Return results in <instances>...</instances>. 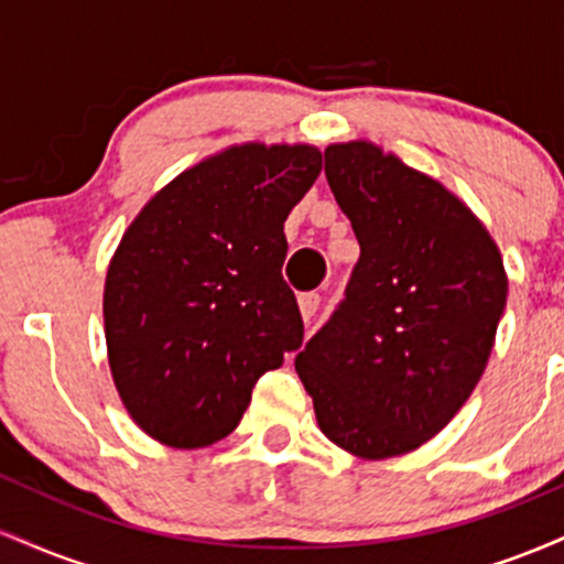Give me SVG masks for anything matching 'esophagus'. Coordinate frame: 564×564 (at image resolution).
I'll return each mask as SVG.
<instances>
[{
  "label": "esophagus",
  "instance_id": "34e87169",
  "mask_svg": "<svg viewBox=\"0 0 564 564\" xmlns=\"http://www.w3.org/2000/svg\"><path fill=\"white\" fill-rule=\"evenodd\" d=\"M321 307V294L318 291H304V294H300V313L304 321L313 318L315 313H318Z\"/></svg>",
  "mask_w": 564,
  "mask_h": 564
}]
</instances>
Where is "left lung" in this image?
<instances>
[{
    "mask_svg": "<svg viewBox=\"0 0 564 564\" xmlns=\"http://www.w3.org/2000/svg\"><path fill=\"white\" fill-rule=\"evenodd\" d=\"M326 180L360 260L294 366L334 445L403 456L482 377L507 307L501 251L462 198L373 142L328 145Z\"/></svg>",
    "mask_w": 564,
    "mask_h": 564,
    "instance_id": "obj_1",
    "label": "left lung"
}]
</instances>
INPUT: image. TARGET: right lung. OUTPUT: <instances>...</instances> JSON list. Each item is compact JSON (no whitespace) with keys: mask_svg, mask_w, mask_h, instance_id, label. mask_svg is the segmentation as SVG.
Returning a JSON list of instances; mask_svg holds the SVG:
<instances>
[{"mask_svg":"<svg viewBox=\"0 0 564 564\" xmlns=\"http://www.w3.org/2000/svg\"><path fill=\"white\" fill-rule=\"evenodd\" d=\"M321 166L304 142L232 145L161 187L121 236L102 321L113 384L145 435L217 443L257 379L302 347L283 223Z\"/></svg>","mask_w":564,"mask_h":564,"instance_id":"right-lung-1","label":"right lung"}]
</instances>
